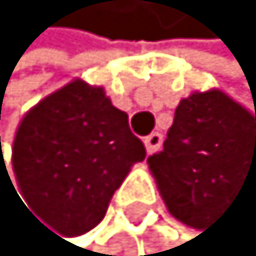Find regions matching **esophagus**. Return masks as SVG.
<instances>
[{
  "mask_svg": "<svg viewBox=\"0 0 256 256\" xmlns=\"http://www.w3.org/2000/svg\"><path fill=\"white\" fill-rule=\"evenodd\" d=\"M143 143H145V150H148V154H154V152L160 150V145H162V134L160 132H152L143 138Z\"/></svg>",
  "mask_w": 256,
  "mask_h": 256,
  "instance_id": "1",
  "label": "esophagus"
}]
</instances>
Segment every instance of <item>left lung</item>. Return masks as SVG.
Instances as JSON below:
<instances>
[{
	"label": "left lung",
	"instance_id": "left-lung-1",
	"mask_svg": "<svg viewBox=\"0 0 256 256\" xmlns=\"http://www.w3.org/2000/svg\"><path fill=\"white\" fill-rule=\"evenodd\" d=\"M254 120L220 90L194 92L178 104L162 152L148 164L180 222L203 229L240 188H256Z\"/></svg>",
	"mask_w": 256,
	"mask_h": 256
}]
</instances>
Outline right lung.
I'll return each instance as SVG.
<instances>
[{
    "mask_svg": "<svg viewBox=\"0 0 256 256\" xmlns=\"http://www.w3.org/2000/svg\"><path fill=\"white\" fill-rule=\"evenodd\" d=\"M145 145L102 87L81 78L40 100L12 145L16 184L36 214L62 236H81L104 218L113 192Z\"/></svg>",
    "mask_w": 256,
    "mask_h": 256,
    "instance_id": "right-lung-1",
    "label": "right lung"
}]
</instances>
